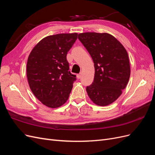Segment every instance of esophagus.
Here are the masks:
<instances>
[{
    "label": "esophagus",
    "mask_w": 155,
    "mask_h": 155,
    "mask_svg": "<svg viewBox=\"0 0 155 155\" xmlns=\"http://www.w3.org/2000/svg\"><path fill=\"white\" fill-rule=\"evenodd\" d=\"M81 74H77V78H78V79H80V78H81Z\"/></svg>",
    "instance_id": "obj_1"
}]
</instances>
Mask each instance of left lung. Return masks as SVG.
<instances>
[{"instance_id":"8db88e82","label":"left lung","mask_w":155,"mask_h":155,"mask_svg":"<svg viewBox=\"0 0 155 155\" xmlns=\"http://www.w3.org/2000/svg\"><path fill=\"white\" fill-rule=\"evenodd\" d=\"M78 39L94 63V81L86 88L88 95L97 105H109L127 85L130 74L128 54L114 36L107 33H82Z\"/></svg>"}]
</instances>
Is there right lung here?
<instances>
[{
  "label": "right lung",
  "instance_id": "right-lung-1",
  "mask_svg": "<svg viewBox=\"0 0 155 155\" xmlns=\"http://www.w3.org/2000/svg\"><path fill=\"white\" fill-rule=\"evenodd\" d=\"M77 38V33L46 37L29 55L26 72L30 88L37 99L48 107L63 105L76 80V75L69 71L67 55Z\"/></svg>",
  "mask_w": 155,
  "mask_h": 155
}]
</instances>
